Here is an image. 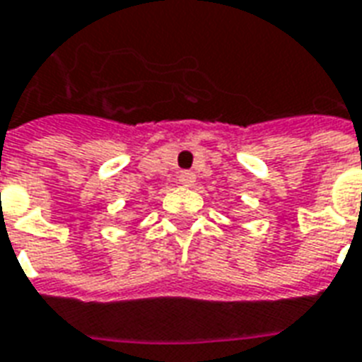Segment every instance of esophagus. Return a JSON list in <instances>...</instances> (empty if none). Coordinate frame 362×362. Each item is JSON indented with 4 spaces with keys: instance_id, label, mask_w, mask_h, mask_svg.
Returning <instances> with one entry per match:
<instances>
[{
    "instance_id": "34e87169",
    "label": "esophagus",
    "mask_w": 362,
    "mask_h": 362,
    "mask_svg": "<svg viewBox=\"0 0 362 362\" xmlns=\"http://www.w3.org/2000/svg\"><path fill=\"white\" fill-rule=\"evenodd\" d=\"M178 182H180L182 186H192L195 182V174L189 173V170H184V173H180V176H178Z\"/></svg>"
}]
</instances>
